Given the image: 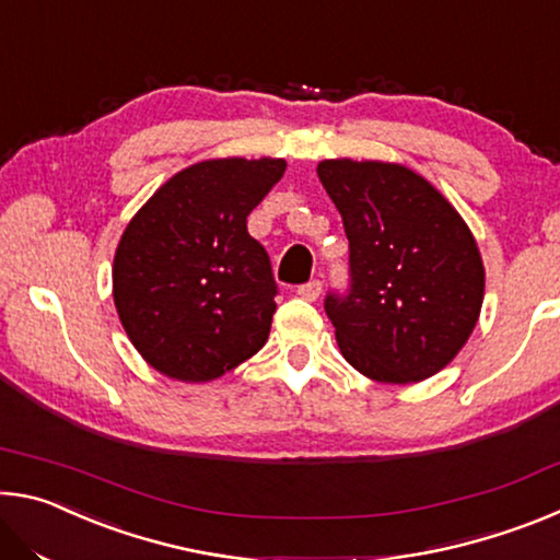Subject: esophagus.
Returning <instances> with one entry per match:
<instances>
[{"label":"esophagus","instance_id":"1","mask_svg":"<svg viewBox=\"0 0 560 560\" xmlns=\"http://www.w3.org/2000/svg\"><path fill=\"white\" fill-rule=\"evenodd\" d=\"M320 291H324V283H320L318 279L303 283V287H299V296L306 299V301H316L320 296Z\"/></svg>","mask_w":560,"mask_h":560}]
</instances>
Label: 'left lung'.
I'll return each instance as SVG.
<instances>
[{
  "instance_id": "left-lung-1",
  "label": "left lung",
  "mask_w": 560,
  "mask_h": 560,
  "mask_svg": "<svg viewBox=\"0 0 560 560\" xmlns=\"http://www.w3.org/2000/svg\"><path fill=\"white\" fill-rule=\"evenodd\" d=\"M343 217L353 287L328 296L343 358L375 383L410 385L447 368L485 301V261L469 224L430 179L383 160H320Z\"/></svg>"
}]
</instances>
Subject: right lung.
Wrapping results in <instances>:
<instances>
[{
    "mask_svg": "<svg viewBox=\"0 0 560 560\" xmlns=\"http://www.w3.org/2000/svg\"><path fill=\"white\" fill-rule=\"evenodd\" d=\"M283 158H214L179 170L132 214L113 257V303L150 368L210 383L267 343L277 283L246 217Z\"/></svg>",
    "mask_w": 560,
    "mask_h": 560,
    "instance_id": "right-lung-1",
    "label": "right lung"
}]
</instances>
